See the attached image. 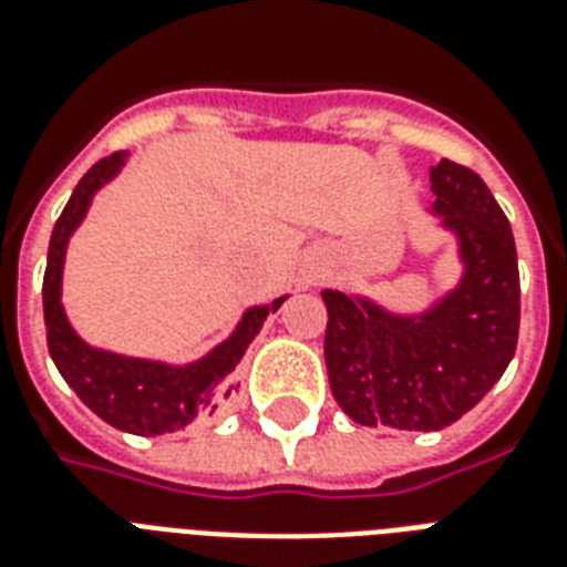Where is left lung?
I'll return each mask as SVG.
<instances>
[{
    "label": "left lung",
    "mask_w": 567,
    "mask_h": 567,
    "mask_svg": "<svg viewBox=\"0 0 567 567\" xmlns=\"http://www.w3.org/2000/svg\"><path fill=\"white\" fill-rule=\"evenodd\" d=\"M430 212L457 241L461 280L421 313L322 289L331 394L364 427L442 430L499 382L517 349L520 271L511 224L478 173L442 157Z\"/></svg>",
    "instance_id": "obj_1"
}]
</instances>
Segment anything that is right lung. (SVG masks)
<instances>
[{"label": "right lung", "mask_w": 567, "mask_h": 567, "mask_svg": "<svg viewBox=\"0 0 567 567\" xmlns=\"http://www.w3.org/2000/svg\"><path fill=\"white\" fill-rule=\"evenodd\" d=\"M125 157L127 152H116L97 161L95 167L80 178L65 212L59 215L53 227L44 271L47 347L62 380L76 391V398L83 400L97 419H104L106 424L125 433L161 436V433L187 427L197 415H212L224 400H229L238 385V361L248 352L268 313H275L287 301V296L245 310L227 340H220L203 359L187 361V364L118 355L80 338L62 308V268H65L68 241L86 218L92 197L125 167Z\"/></svg>", "instance_id": "obj_1"}]
</instances>
